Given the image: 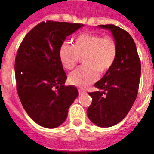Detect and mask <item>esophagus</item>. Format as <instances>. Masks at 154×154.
I'll return each instance as SVG.
<instances>
[{"instance_id": "34e87169", "label": "esophagus", "mask_w": 154, "mask_h": 154, "mask_svg": "<svg viewBox=\"0 0 154 154\" xmlns=\"http://www.w3.org/2000/svg\"><path fill=\"white\" fill-rule=\"evenodd\" d=\"M78 91H79V95H82V94H86V91L83 90V89H81V88H79Z\"/></svg>"}]
</instances>
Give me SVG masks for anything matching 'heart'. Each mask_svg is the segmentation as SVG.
<instances>
[{
  "label": "heart",
  "instance_id": "b5f03b06",
  "mask_svg": "<svg viewBox=\"0 0 154 154\" xmlns=\"http://www.w3.org/2000/svg\"><path fill=\"white\" fill-rule=\"evenodd\" d=\"M117 45L115 39L94 33H84L78 36L74 45L64 43L59 50L60 62L67 69H72L85 57L86 66L79 67L69 75L71 85L85 88L98 77L105 74L113 66L117 57Z\"/></svg>",
  "mask_w": 154,
  "mask_h": 154
}]
</instances>
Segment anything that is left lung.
I'll use <instances>...</instances> for the list:
<instances>
[{
	"instance_id": "left-lung-1",
	"label": "left lung",
	"mask_w": 154,
	"mask_h": 154,
	"mask_svg": "<svg viewBox=\"0 0 154 154\" xmlns=\"http://www.w3.org/2000/svg\"><path fill=\"white\" fill-rule=\"evenodd\" d=\"M99 28L112 32L118 51L113 66L94 85L98 91L88 94L92 103L87 115L97 126L110 127L122 122L136 99L141 64L134 40L125 30L113 24Z\"/></svg>"
}]
</instances>
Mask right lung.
I'll list each match as a JSON object with an SVG mask.
<instances>
[{
  "mask_svg": "<svg viewBox=\"0 0 154 154\" xmlns=\"http://www.w3.org/2000/svg\"><path fill=\"white\" fill-rule=\"evenodd\" d=\"M83 26L41 22L27 33L18 49L14 62L18 95L28 115L42 127L62 124L78 96L75 86L64 85L67 77L59 50L66 37Z\"/></svg>",
  "mask_w": 154,
  "mask_h": 154,
  "instance_id": "obj_1",
  "label": "right lung"
}]
</instances>
